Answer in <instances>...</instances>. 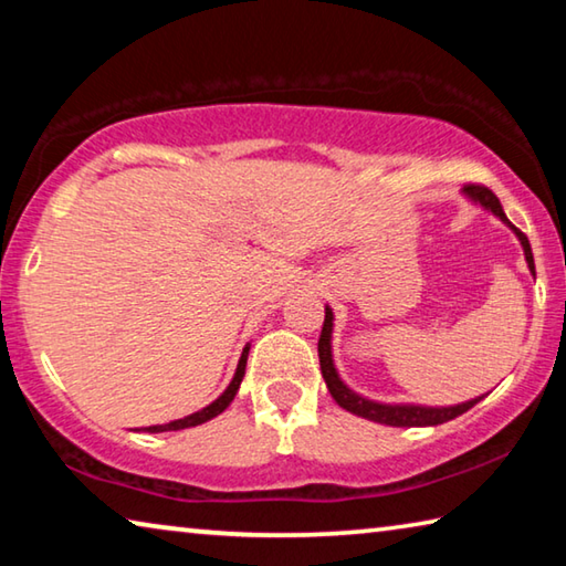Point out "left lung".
Here are the masks:
<instances>
[{
    "label": "left lung",
    "mask_w": 566,
    "mask_h": 566,
    "mask_svg": "<svg viewBox=\"0 0 566 566\" xmlns=\"http://www.w3.org/2000/svg\"><path fill=\"white\" fill-rule=\"evenodd\" d=\"M462 195L469 199V202L479 205L486 212H492L502 224H506L514 232V237L520 239V244L524 249V260L530 272L534 276V256H532V247L530 239H526L524 232H520L510 219H506L504 209L500 205V199L492 189L479 187V185H469L462 189ZM332 334H334V312L329 304H324V327H322V337H319V369L322 377L327 381L329 395L342 409H347L349 415H357L361 419L377 421V424H387V427H437L444 424V421L454 419L459 415H464L467 409H472L476 401H482L486 395L474 397L469 401H462V405H449V407H427V405H411V401H377L359 395L354 391L347 381L339 377L337 364H334V354H332Z\"/></svg>",
    "instance_id": "8db88e82"
}]
</instances>
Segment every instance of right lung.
<instances>
[{
    "label": "right lung",
    "mask_w": 566,
    "mask_h": 566,
    "mask_svg": "<svg viewBox=\"0 0 566 566\" xmlns=\"http://www.w3.org/2000/svg\"><path fill=\"white\" fill-rule=\"evenodd\" d=\"M249 347H252V344L247 342V344H244V349H242V357H239V364H237V371H234L232 381H229V387L222 391V395H219V397L212 401V405H207L205 409L195 411V415H187V417H181V419L167 421V424L142 427V429H134V432H149V434H159V432H179V429H189V427L205 424V421L214 419L217 415H222V411H224L229 405H232V399L237 397V391H239V385H242V379H244V369H247Z\"/></svg>",
    "instance_id": "right-lung-1"
}]
</instances>
